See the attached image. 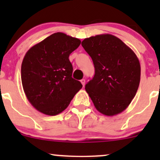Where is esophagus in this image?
<instances>
[{
  "label": "esophagus",
  "mask_w": 160,
  "mask_h": 160,
  "mask_svg": "<svg viewBox=\"0 0 160 160\" xmlns=\"http://www.w3.org/2000/svg\"><path fill=\"white\" fill-rule=\"evenodd\" d=\"M80 82H81V83H82V86H85V82H86V80H84V79H82L81 80H80Z\"/></svg>",
  "instance_id": "obj_1"
}]
</instances>
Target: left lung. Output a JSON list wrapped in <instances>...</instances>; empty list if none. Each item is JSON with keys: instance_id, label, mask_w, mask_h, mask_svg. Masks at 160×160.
<instances>
[{"instance_id": "1", "label": "left lung", "mask_w": 160, "mask_h": 160, "mask_svg": "<svg viewBox=\"0 0 160 160\" xmlns=\"http://www.w3.org/2000/svg\"><path fill=\"white\" fill-rule=\"evenodd\" d=\"M82 46L90 56L95 76L85 86L97 111L112 117L122 112L136 95L141 65L131 48L110 34L84 39Z\"/></svg>"}]
</instances>
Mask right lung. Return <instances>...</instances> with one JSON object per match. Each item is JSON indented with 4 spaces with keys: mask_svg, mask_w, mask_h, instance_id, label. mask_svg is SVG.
Returning <instances> with one entry per match:
<instances>
[{
    "mask_svg": "<svg viewBox=\"0 0 160 160\" xmlns=\"http://www.w3.org/2000/svg\"><path fill=\"white\" fill-rule=\"evenodd\" d=\"M80 43L78 38L57 32L28 50L22 63V83L28 100L38 111L49 116L62 113L82 87L72 78L68 58Z\"/></svg>",
    "mask_w": 160,
    "mask_h": 160,
    "instance_id": "add662e5",
    "label": "right lung"
}]
</instances>
